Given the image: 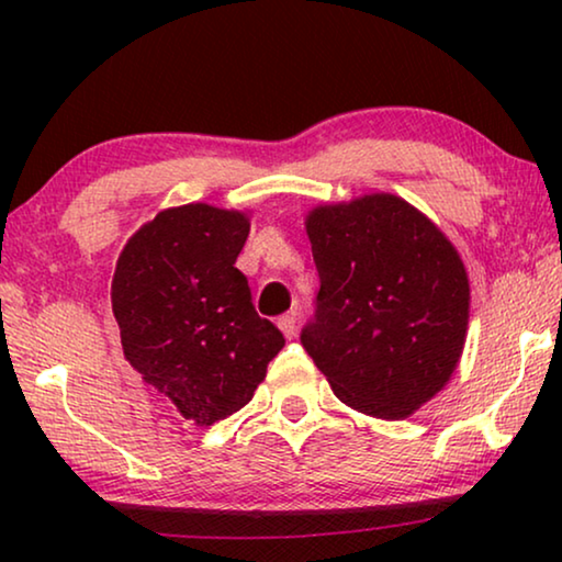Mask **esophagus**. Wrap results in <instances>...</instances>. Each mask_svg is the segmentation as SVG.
<instances>
[{
	"label": "esophagus",
	"instance_id": "34e87169",
	"mask_svg": "<svg viewBox=\"0 0 562 562\" xmlns=\"http://www.w3.org/2000/svg\"><path fill=\"white\" fill-rule=\"evenodd\" d=\"M279 329L291 340L296 335V314H283V317H279Z\"/></svg>",
	"mask_w": 562,
	"mask_h": 562
}]
</instances>
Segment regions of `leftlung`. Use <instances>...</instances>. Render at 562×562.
Returning <instances> with one entry per match:
<instances>
[{"label": "left lung", "instance_id": "obj_1", "mask_svg": "<svg viewBox=\"0 0 562 562\" xmlns=\"http://www.w3.org/2000/svg\"><path fill=\"white\" fill-rule=\"evenodd\" d=\"M306 235L319 294L304 350L352 409L409 417L463 356L471 286L458 250L394 194L317 206Z\"/></svg>", "mask_w": 562, "mask_h": 562}]
</instances>
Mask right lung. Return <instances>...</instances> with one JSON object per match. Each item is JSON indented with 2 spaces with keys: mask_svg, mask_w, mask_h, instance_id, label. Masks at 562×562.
I'll return each mask as SVG.
<instances>
[{
  "mask_svg": "<svg viewBox=\"0 0 562 562\" xmlns=\"http://www.w3.org/2000/svg\"><path fill=\"white\" fill-rule=\"evenodd\" d=\"M248 233L243 212L171 206L130 237L114 268L112 312L127 363L199 427L243 409L286 342L258 317L235 268Z\"/></svg>",
  "mask_w": 562,
  "mask_h": 562,
  "instance_id": "1",
  "label": "right lung"
}]
</instances>
